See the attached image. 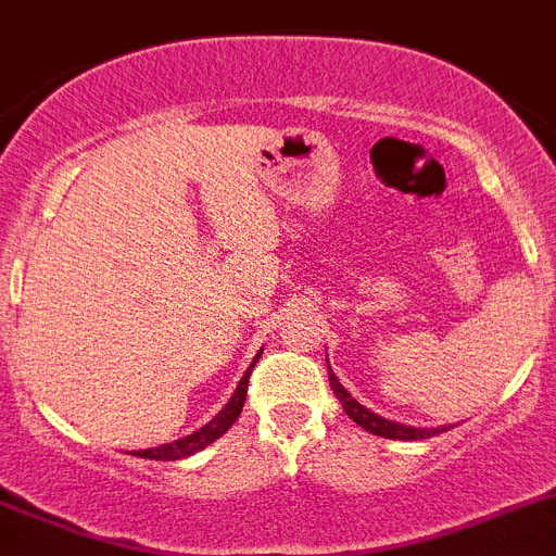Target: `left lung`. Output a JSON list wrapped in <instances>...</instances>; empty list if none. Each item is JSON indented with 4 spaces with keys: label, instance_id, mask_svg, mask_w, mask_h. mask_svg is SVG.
<instances>
[{
    "label": "left lung",
    "instance_id": "obj_1",
    "mask_svg": "<svg viewBox=\"0 0 556 556\" xmlns=\"http://www.w3.org/2000/svg\"><path fill=\"white\" fill-rule=\"evenodd\" d=\"M329 365V359H327ZM329 384H332L334 396L340 399V404H343V409H346V415L352 418L357 427H363L365 432L371 434H379V438H390V440H424V438H434V434L446 432L448 427H434V429H418V427H404V424H396V421H388V418H382V415L371 413L368 407H363V404L357 402V399L349 396V390L343 388V384L338 382V377L332 374V368H329Z\"/></svg>",
    "mask_w": 556,
    "mask_h": 556
}]
</instances>
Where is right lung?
Returning <instances> with one entry per match:
<instances>
[{"instance_id":"add662e5","label":"right lung","mask_w":556,"mask_h":556,"mask_svg":"<svg viewBox=\"0 0 556 556\" xmlns=\"http://www.w3.org/2000/svg\"><path fill=\"white\" fill-rule=\"evenodd\" d=\"M257 357H260V354H257ZM257 357H254V363H257ZM254 363L249 365V371L243 374V379L238 382V388H235V393H232V399L227 402V407H224L222 413L213 418V421L204 424V427L197 429L193 434H185V438L172 440V443H163V446H157V448H143V452H132L135 457H143V459H182V457H191V454L202 452V448L210 446L213 440L222 438V434L227 432V429L232 427L235 421H238V415H241L243 402H247L249 374H252Z\"/></svg>"}]
</instances>
